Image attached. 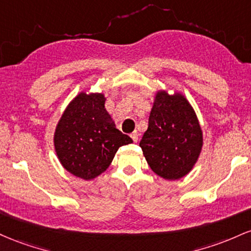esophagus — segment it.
<instances>
[{"instance_id": "1", "label": "esophagus", "mask_w": 251, "mask_h": 251, "mask_svg": "<svg viewBox=\"0 0 251 251\" xmlns=\"http://www.w3.org/2000/svg\"><path fill=\"white\" fill-rule=\"evenodd\" d=\"M130 137H131V139H133L134 142H137V140H139V133H137L136 130L133 131V133L130 134Z\"/></svg>"}]
</instances>
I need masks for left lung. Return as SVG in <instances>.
Wrapping results in <instances>:
<instances>
[{
	"label": "left lung",
	"mask_w": 251,
	"mask_h": 251,
	"mask_svg": "<svg viewBox=\"0 0 251 251\" xmlns=\"http://www.w3.org/2000/svg\"><path fill=\"white\" fill-rule=\"evenodd\" d=\"M202 130L186 96L157 90L140 142L151 171L166 180L187 176L201 156Z\"/></svg>",
	"instance_id": "obj_1"
}]
</instances>
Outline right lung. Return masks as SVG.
I'll list each match as a JSON object with an SVG mask.
<instances>
[{"instance_id":"right-lung-1","label":"right lung","mask_w":251,"mask_h":251,"mask_svg":"<svg viewBox=\"0 0 251 251\" xmlns=\"http://www.w3.org/2000/svg\"><path fill=\"white\" fill-rule=\"evenodd\" d=\"M105 100L102 92L80 91L67 104L53 135L61 166L88 181L106 171L121 146L133 142L115 126Z\"/></svg>"}]
</instances>
